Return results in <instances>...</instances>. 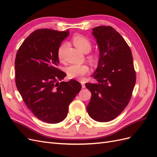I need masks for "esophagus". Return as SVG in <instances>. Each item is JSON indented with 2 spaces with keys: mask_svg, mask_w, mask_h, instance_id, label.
<instances>
[{
  "mask_svg": "<svg viewBox=\"0 0 157 157\" xmlns=\"http://www.w3.org/2000/svg\"><path fill=\"white\" fill-rule=\"evenodd\" d=\"M81 83H82V88L83 89H84L85 87H86V86H85V84H84V82H81Z\"/></svg>",
  "mask_w": 157,
  "mask_h": 157,
  "instance_id": "obj_1",
  "label": "esophagus"
}]
</instances>
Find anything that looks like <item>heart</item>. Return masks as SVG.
Instances as JSON below:
<instances>
[{"instance_id": "heart-1", "label": "heart", "mask_w": 157, "mask_h": 157, "mask_svg": "<svg viewBox=\"0 0 157 157\" xmlns=\"http://www.w3.org/2000/svg\"><path fill=\"white\" fill-rule=\"evenodd\" d=\"M72 41L75 46L83 52H88L91 49V43L87 37L82 35H75L72 38ZM66 47V43H62L58 49V57L62 59L63 57L64 51ZM89 59L92 62L97 61L95 56H89ZM89 67L86 64H71L67 67L66 69V74L70 78L82 79L83 76L89 71Z\"/></svg>"}]
</instances>
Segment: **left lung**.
<instances>
[{
  "label": "left lung",
  "instance_id": "8db88e82",
  "mask_svg": "<svg viewBox=\"0 0 157 157\" xmlns=\"http://www.w3.org/2000/svg\"><path fill=\"white\" fill-rule=\"evenodd\" d=\"M92 30L99 59L92 75L97 82L86 83L91 93L87 110L93 120L106 122L116 118L128 105L136 84V72L130 48L118 31L103 25Z\"/></svg>",
  "mask_w": 157,
  "mask_h": 157
}]
</instances>
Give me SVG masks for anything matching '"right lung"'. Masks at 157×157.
Returning a JSON list of instances; mask_svg holds the SVG:
<instances>
[{
  "instance_id": "1",
  "label": "right lung",
  "mask_w": 157,
  "mask_h": 157,
  "mask_svg": "<svg viewBox=\"0 0 157 157\" xmlns=\"http://www.w3.org/2000/svg\"><path fill=\"white\" fill-rule=\"evenodd\" d=\"M69 30L37 29L25 39L15 60L16 85L27 106L35 116L49 124L64 120L68 106L82 86L57 68L58 49Z\"/></svg>"
}]
</instances>
